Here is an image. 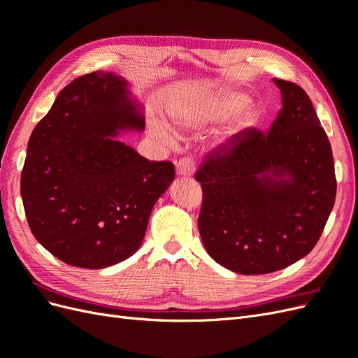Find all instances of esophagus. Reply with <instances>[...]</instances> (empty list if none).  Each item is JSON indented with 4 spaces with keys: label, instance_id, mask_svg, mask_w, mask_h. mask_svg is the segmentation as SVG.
<instances>
[{
    "label": "esophagus",
    "instance_id": "obj_1",
    "mask_svg": "<svg viewBox=\"0 0 358 358\" xmlns=\"http://www.w3.org/2000/svg\"><path fill=\"white\" fill-rule=\"evenodd\" d=\"M176 175L179 178H191L194 175V164L189 158H182L178 161Z\"/></svg>",
    "mask_w": 358,
    "mask_h": 358
}]
</instances>
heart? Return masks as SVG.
Masks as SVG:
<instances>
[{
  "label": "heart",
  "mask_w": 358,
  "mask_h": 358,
  "mask_svg": "<svg viewBox=\"0 0 358 358\" xmlns=\"http://www.w3.org/2000/svg\"><path fill=\"white\" fill-rule=\"evenodd\" d=\"M249 103H251V99H249L248 94L237 90H227L215 95L204 96V99L192 101L189 106L179 109L173 113V121L180 128L200 129L212 124L225 122L237 116L213 140L215 149L230 150L262 122V113L254 109V107H249L246 111L244 110ZM155 128L158 134L164 138L171 137V131L166 124L158 122Z\"/></svg>",
  "instance_id": "b5f03b06"
}]
</instances>
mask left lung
Instances as JSON below:
<instances>
[{
    "mask_svg": "<svg viewBox=\"0 0 358 358\" xmlns=\"http://www.w3.org/2000/svg\"><path fill=\"white\" fill-rule=\"evenodd\" d=\"M273 83L282 109L268 134L252 129L196 175L206 251L241 275L272 273L306 257L336 199L331 146L308 94L292 82Z\"/></svg>",
    "mask_w": 358,
    "mask_h": 358,
    "instance_id": "1",
    "label": "left lung"
}]
</instances>
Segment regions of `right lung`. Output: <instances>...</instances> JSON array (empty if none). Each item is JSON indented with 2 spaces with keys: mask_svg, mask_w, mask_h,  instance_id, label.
Returning a JSON list of instances; mask_svg holds the SVG:
<instances>
[{
  "mask_svg": "<svg viewBox=\"0 0 358 358\" xmlns=\"http://www.w3.org/2000/svg\"><path fill=\"white\" fill-rule=\"evenodd\" d=\"M143 104L122 76L94 71L64 88L32 131L20 176L31 233L61 262L104 268L143 242L154 204L175 180L117 137L145 129Z\"/></svg>",
  "mask_w": 358,
  "mask_h": 358,
  "instance_id": "right-lung-1",
  "label": "right lung"
}]
</instances>
